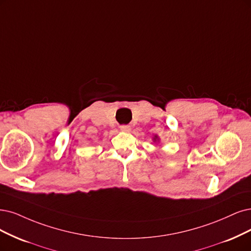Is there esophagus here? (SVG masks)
I'll use <instances>...</instances> for the list:
<instances>
[{"instance_id": "34e87169", "label": "esophagus", "mask_w": 251, "mask_h": 251, "mask_svg": "<svg viewBox=\"0 0 251 251\" xmlns=\"http://www.w3.org/2000/svg\"><path fill=\"white\" fill-rule=\"evenodd\" d=\"M120 129H121V130H122V131H125V132H129V131H130V126H129V125H121L120 126Z\"/></svg>"}]
</instances>
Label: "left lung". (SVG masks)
<instances>
[{
    "label": "left lung",
    "instance_id": "1",
    "mask_svg": "<svg viewBox=\"0 0 251 251\" xmlns=\"http://www.w3.org/2000/svg\"><path fill=\"white\" fill-rule=\"evenodd\" d=\"M153 142H154V143H156V142H159V137L157 136V135H154V137H153Z\"/></svg>",
    "mask_w": 251,
    "mask_h": 251
}]
</instances>
